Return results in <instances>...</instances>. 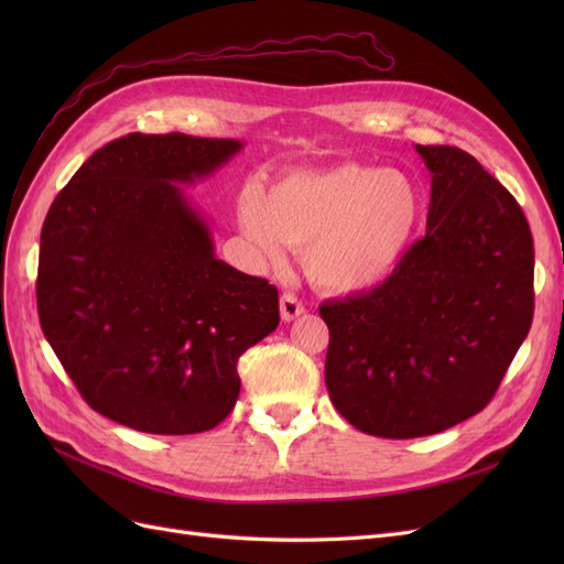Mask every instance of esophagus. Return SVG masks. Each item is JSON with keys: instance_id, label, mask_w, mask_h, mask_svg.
<instances>
[{"instance_id": "obj_1", "label": "esophagus", "mask_w": 564, "mask_h": 564, "mask_svg": "<svg viewBox=\"0 0 564 564\" xmlns=\"http://www.w3.org/2000/svg\"><path fill=\"white\" fill-rule=\"evenodd\" d=\"M305 313V305L294 296V294H282L280 299V315L284 322H292L299 315Z\"/></svg>"}]
</instances>
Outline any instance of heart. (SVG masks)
Returning <instances> with one entry per match:
<instances>
[{"mask_svg":"<svg viewBox=\"0 0 564 564\" xmlns=\"http://www.w3.org/2000/svg\"><path fill=\"white\" fill-rule=\"evenodd\" d=\"M419 183L398 169L336 164L296 172L270 195L249 183L237 224L253 256L282 263L286 247L303 249V268L322 292L355 296L395 275L423 226Z\"/></svg>","mask_w":564,"mask_h":564,"instance_id":"heart-1","label":"heart"}]
</instances>
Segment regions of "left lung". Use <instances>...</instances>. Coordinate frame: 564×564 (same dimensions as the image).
Listing matches in <instances>:
<instances>
[{"label":"left lung","mask_w":564,"mask_h":564,"mask_svg":"<svg viewBox=\"0 0 564 564\" xmlns=\"http://www.w3.org/2000/svg\"><path fill=\"white\" fill-rule=\"evenodd\" d=\"M414 148L431 172L425 237L388 282L319 308L334 406L392 440L482 412L534 315V242L516 197L464 150Z\"/></svg>","instance_id":"obj_1"}]
</instances>
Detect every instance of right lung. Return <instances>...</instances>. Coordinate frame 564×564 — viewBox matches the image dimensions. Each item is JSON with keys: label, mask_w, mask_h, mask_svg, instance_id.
<instances>
[{"label": "right lung", "mask_w": 564, "mask_h": 564, "mask_svg": "<svg viewBox=\"0 0 564 564\" xmlns=\"http://www.w3.org/2000/svg\"><path fill=\"white\" fill-rule=\"evenodd\" d=\"M245 148L122 135L84 162L42 226V332L91 409L133 431L191 435L240 395L237 362L280 324L278 289L216 256L185 195Z\"/></svg>", "instance_id": "add662e5"}]
</instances>
